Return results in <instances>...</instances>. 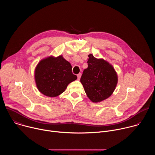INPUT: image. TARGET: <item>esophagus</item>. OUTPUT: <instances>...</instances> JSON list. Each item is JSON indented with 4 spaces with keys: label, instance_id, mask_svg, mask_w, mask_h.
<instances>
[{
    "label": "esophagus",
    "instance_id": "1",
    "mask_svg": "<svg viewBox=\"0 0 155 155\" xmlns=\"http://www.w3.org/2000/svg\"><path fill=\"white\" fill-rule=\"evenodd\" d=\"M81 73H79L78 75H77V78H78V80H80V78H81Z\"/></svg>",
    "mask_w": 155,
    "mask_h": 155
}]
</instances>
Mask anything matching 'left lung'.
<instances>
[{
	"mask_svg": "<svg viewBox=\"0 0 155 155\" xmlns=\"http://www.w3.org/2000/svg\"><path fill=\"white\" fill-rule=\"evenodd\" d=\"M87 68L83 71L80 82L87 96L93 102H101L112 94L118 82L113 66L102 59L88 55Z\"/></svg>",
	"mask_w": 155,
	"mask_h": 155,
	"instance_id": "1",
	"label": "left lung"
}]
</instances>
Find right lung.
Listing matches in <instances>:
<instances>
[{
  "mask_svg": "<svg viewBox=\"0 0 155 155\" xmlns=\"http://www.w3.org/2000/svg\"><path fill=\"white\" fill-rule=\"evenodd\" d=\"M70 62L62 56H52L40 61L35 70V80L39 91L48 97H56L64 92L68 85L77 77L72 72Z\"/></svg>",
  "mask_w": 155,
  "mask_h": 155,
  "instance_id": "add662e5",
  "label": "right lung"
}]
</instances>
